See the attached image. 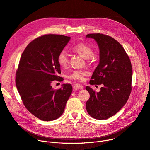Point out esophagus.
Here are the masks:
<instances>
[{
    "instance_id": "esophagus-1",
    "label": "esophagus",
    "mask_w": 150,
    "mask_h": 150,
    "mask_svg": "<svg viewBox=\"0 0 150 150\" xmlns=\"http://www.w3.org/2000/svg\"><path fill=\"white\" fill-rule=\"evenodd\" d=\"M73 89L74 90H83V86L82 85L80 84H76L73 86Z\"/></svg>"
}]
</instances>
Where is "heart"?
I'll list each match as a JSON object with an SVG mask.
<instances>
[{
	"mask_svg": "<svg viewBox=\"0 0 150 150\" xmlns=\"http://www.w3.org/2000/svg\"><path fill=\"white\" fill-rule=\"evenodd\" d=\"M71 50L76 53L81 55L85 59H89L93 54V50L88 45L83 43H78L71 48ZM57 62L61 67H66L68 64V56L65 51H62L57 56ZM86 72L83 70H75L69 76V78L74 81H82Z\"/></svg>",
	"mask_w": 150,
	"mask_h": 150,
	"instance_id": "1",
	"label": "heart"
}]
</instances>
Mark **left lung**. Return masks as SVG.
<instances>
[{"mask_svg":"<svg viewBox=\"0 0 150 150\" xmlns=\"http://www.w3.org/2000/svg\"><path fill=\"white\" fill-rule=\"evenodd\" d=\"M86 38L94 39L100 50L99 64L90 83L103 85L99 92L86 86L90 95L86 109L92 117L105 120L116 114L129 98L132 90L131 63L124 48L111 36L94 33Z\"/></svg>","mask_w":150,"mask_h":150,"instance_id":"left-lung-1","label":"left lung"}]
</instances>
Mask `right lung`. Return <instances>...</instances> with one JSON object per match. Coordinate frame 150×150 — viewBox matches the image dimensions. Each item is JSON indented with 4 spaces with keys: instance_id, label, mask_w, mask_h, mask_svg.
<instances>
[{
    "instance_id": "right-lung-1",
    "label": "right lung",
    "mask_w": 150,
    "mask_h": 150,
    "mask_svg": "<svg viewBox=\"0 0 150 150\" xmlns=\"http://www.w3.org/2000/svg\"><path fill=\"white\" fill-rule=\"evenodd\" d=\"M71 39L59 34H46L31 41L23 51L16 74V85L26 108L43 121L61 116L71 95V84L54 90L53 81H63L59 76V52Z\"/></svg>"
}]
</instances>
